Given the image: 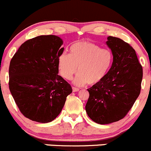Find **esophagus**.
Listing matches in <instances>:
<instances>
[{
  "instance_id": "1",
  "label": "esophagus",
  "mask_w": 151,
  "mask_h": 151,
  "mask_svg": "<svg viewBox=\"0 0 151 151\" xmlns=\"http://www.w3.org/2000/svg\"><path fill=\"white\" fill-rule=\"evenodd\" d=\"M72 90L74 92H77L79 91V88H77L76 87H72Z\"/></svg>"
}]
</instances>
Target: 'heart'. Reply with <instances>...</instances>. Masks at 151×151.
<instances>
[{
  "label": "heart",
  "mask_w": 151,
  "mask_h": 151,
  "mask_svg": "<svg viewBox=\"0 0 151 151\" xmlns=\"http://www.w3.org/2000/svg\"><path fill=\"white\" fill-rule=\"evenodd\" d=\"M112 54L108 49H101L91 42H78L70 48V54L63 53L59 57L58 66L61 76L71 80L77 72L74 80L79 86H93L103 80L111 68Z\"/></svg>",
  "instance_id": "obj_1"
}]
</instances>
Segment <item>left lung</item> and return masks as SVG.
I'll list each match as a JSON object with an SVG mask.
<instances>
[{"label":"left lung","instance_id":"left-lung-1","mask_svg":"<svg viewBox=\"0 0 151 151\" xmlns=\"http://www.w3.org/2000/svg\"><path fill=\"white\" fill-rule=\"evenodd\" d=\"M113 54V63L103 80L88 89V116L105 125L123 119L141 91L142 66L135 50L122 39L109 36L106 42Z\"/></svg>","mask_w":151,"mask_h":151}]
</instances>
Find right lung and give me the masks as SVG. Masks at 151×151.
Here are the masks:
<instances>
[{
	"label": "right lung",
	"instance_id": "add662e5",
	"mask_svg": "<svg viewBox=\"0 0 151 151\" xmlns=\"http://www.w3.org/2000/svg\"><path fill=\"white\" fill-rule=\"evenodd\" d=\"M63 40L40 35L23 43L10 61L9 87L25 117L41 123L55 119L62 111L71 86L58 75Z\"/></svg>",
	"mask_w": 151,
	"mask_h": 151
}]
</instances>
